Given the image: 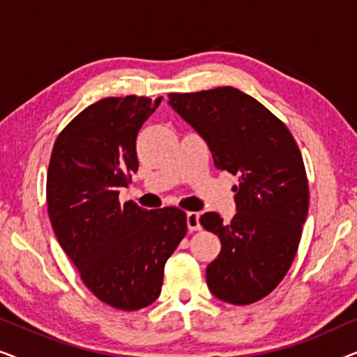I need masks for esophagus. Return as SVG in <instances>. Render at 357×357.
Segmentation results:
<instances>
[{
  "label": "esophagus",
  "instance_id": "esophagus-1",
  "mask_svg": "<svg viewBox=\"0 0 357 357\" xmlns=\"http://www.w3.org/2000/svg\"><path fill=\"white\" fill-rule=\"evenodd\" d=\"M187 226H188V231L190 232L199 231V229H202V224H199V214L198 213H195V211L187 213Z\"/></svg>",
  "mask_w": 357,
  "mask_h": 357
}]
</instances>
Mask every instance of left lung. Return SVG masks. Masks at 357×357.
I'll list each match as a JSON object with an SVG mask.
<instances>
[{"instance_id": "obj_1", "label": "left lung", "mask_w": 357, "mask_h": 357, "mask_svg": "<svg viewBox=\"0 0 357 357\" xmlns=\"http://www.w3.org/2000/svg\"><path fill=\"white\" fill-rule=\"evenodd\" d=\"M172 109L211 149L216 169L237 175V214L204 213L221 252L206 268L209 291L234 305L263 299L294 260L309 211V180L294 136L265 105L236 87L169 94Z\"/></svg>"}]
</instances>
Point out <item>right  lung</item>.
I'll return each mask as SVG.
<instances>
[{
	"instance_id": "obj_1",
	"label": "right lung",
	"mask_w": 357,
	"mask_h": 357,
	"mask_svg": "<svg viewBox=\"0 0 357 357\" xmlns=\"http://www.w3.org/2000/svg\"><path fill=\"white\" fill-rule=\"evenodd\" d=\"M160 97H105L77 114L53 144L47 208L60 245L87 289L119 310L158 299L164 266L187 234L175 206L121 204L119 193L138 170L136 136Z\"/></svg>"
}]
</instances>
